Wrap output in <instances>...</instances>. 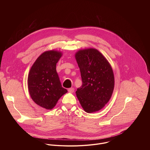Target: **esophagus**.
Masks as SVG:
<instances>
[{
  "mask_svg": "<svg viewBox=\"0 0 150 150\" xmlns=\"http://www.w3.org/2000/svg\"><path fill=\"white\" fill-rule=\"evenodd\" d=\"M68 92L70 93H73L74 92V88H70L68 89Z\"/></svg>",
  "mask_w": 150,
  "mask_h": 150,
  "instance_id": "esophagus-1",
  "label": "esophagus"
}]
</instances>
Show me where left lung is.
Instances as JSON below:
<instances>
[{
  "label": "left lung",
  "mask_w": 150,
  "mask_h": 150,
  "mask_svg": "<svg viewBox=\"0 0 150 150\" xmlns=\"http://www.w3.org/2000/svg\"><path fill=\"white\" fill-rule=\"evenodd\" d=\"M75 58L83 84L76 92L84 111L94 112L105 107L114 87V73L106 58L96 49L79 50Z\"/></svg>",
  "instance_id": "1"
}]
</instances>
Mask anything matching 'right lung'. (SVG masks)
Here are the masks:
<instances>
[{
    "label": "right lung",
    "mask_w": 150,
    "mask_h": 150,
    "mask_svg": "<svg viewBox=\"0 0 150 150\" xmlns=\"http://www.w3.org/2000/svg\"><path fill=\"white\" fill-rule=\"evenodd\" d=\"M61 51L44 52L32 65L28 77V87L32 99L38 105L51 110L60 98L67 92L57 72V64L62 57Z\"/></svg>",
    "instance_id": "right-lung-1"
}]
</instances>
